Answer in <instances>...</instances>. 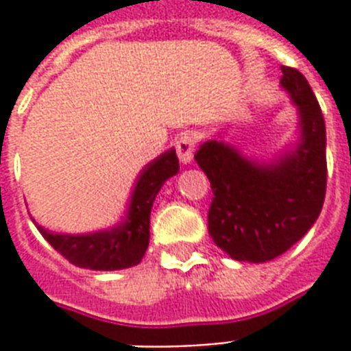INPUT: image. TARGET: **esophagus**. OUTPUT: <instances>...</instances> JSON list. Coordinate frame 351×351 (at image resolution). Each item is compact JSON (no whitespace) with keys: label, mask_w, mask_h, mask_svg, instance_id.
<instances>
[{"label":"esophagus","mask_w":351,"mask_h":351,"mask_svg":"<svg viewBox=\"0 0 351 351\" xmlns=\"http://www.w3.org/2000/svg\"><path fill=\"white\" fill-rule=\"evenodd\" d=\"M175 149L178 158H180L182 164H189V162L193 160V152H195L193 136H189V134H182L180 138L175 141Z\"/></svg>","instance_id":"esophagus-1"}]
</instances>
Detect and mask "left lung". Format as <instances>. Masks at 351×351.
<instances>
[{"mask_svg":"<svg viewBox=\"0 0 351 351\" xmlns=\"http://www.w3.org/2000/svg\"><path fill=\"white\" fill-rule=\"evenodd\" d=\"M280 86L298 112V140L269 160L206 140L195 154L211 184L208 230L235 261L265 263L307 234L326 197V125L306 77L282 66ZM221 138V136H219Z\"/></svg>","mask_w":351,"mask_h":351,"instance_id":"8db88e82","label":"left lung"}]
</instances>
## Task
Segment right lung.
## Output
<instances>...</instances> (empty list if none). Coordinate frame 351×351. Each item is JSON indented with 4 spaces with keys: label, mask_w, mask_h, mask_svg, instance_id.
Wrapping results in <instances>:
<instances>
[{
    "label": "right lung",
    "mask_w": 351,
    "mask_h": 351,
    "mask_svg": "<svg viewBox=\"0 0 351 351\" xmlns=\"http://www.w3.org/2000/svg\"><path fill=\"white\" fill-rule=\"evenodd\" d=\"M180 169L175 149L145 165L134 186L127 215L112 228L90 234H58L36 224L51 247L69 263L90 271H121L143 259L151 239V210L158 191Z\"/></svg>",
    "instance_id": "right-lung-1"
}]
</instances>
